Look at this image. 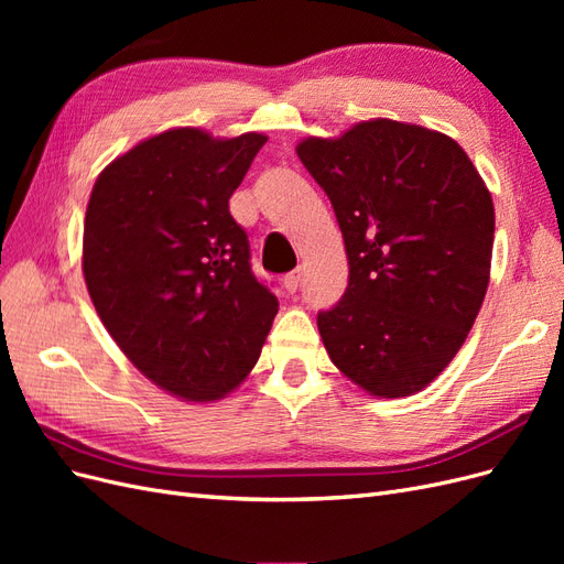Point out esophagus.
I'll return each instance as SVG.
<instances>
[{
  "label": "esophagus",
  "instance_id": "obj_1",
  "mask_svg": "<svg viewBox=\"0 0 564 564\" xmlns=\"http://www.w3.org/2000/svg\"><path fill=\"white\" fill-rule=\"evenodd\" d=\"M299 286H301V270L289 272V275L284 278V289H286V292H289V294H294Z\"/></svg>",
  "mask_w": 564,
  "mask_h": 564
}]
</instances>
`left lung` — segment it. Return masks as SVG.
Segmentation results:
<instances>
[{"label":"left lung","mask_w":564,"mask_h":564,"mask_svg":"<svg viewBox=\"0 0 564 564\" xmlns=\"http://www.w3.org/2000/svg\"><path fill=\"white\" fill-rule=\"evenodd\" d=\"M296 155L327 193L348 289L317 329L332 362L377 398H406L445 369L482 308L494 245L485 181L449 135L369 119Z\"/></svg>","instance_id":"left-lung-1"}]
</instances>
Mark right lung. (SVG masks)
<instances>
[{"label":"right lung","mask_w":564,"mask_h":564,"mask_svg":"<svg viewBox=\"0 0 564 564\" xmlns=\"http://www.w3.org/2000/svg\"><path fill=\"white\" fill-rule=\"evenodd\" d=\"M265 141L169 129L94 183L82 247L94 308L133 367L185 402L240 386L280 308L228 207Z\"/></svg>","instance_id":"right-lung-1"}]
</instances>
